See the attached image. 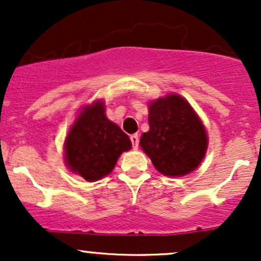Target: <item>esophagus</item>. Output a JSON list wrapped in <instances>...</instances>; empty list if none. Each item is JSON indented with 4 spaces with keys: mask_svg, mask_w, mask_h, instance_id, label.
Returning <instances> with one entry per match:
<instances>
[{
    "mask_svg": "<svg viewBox=\"0 0 261 261\" xmlns=\"http://www.w3.org/2000/svg\"><path fill=\"white\" fill-rule=\"evenodd\" d=\"M130 140H131V142H133V147H134V149H137V147H139V136H137L136 134L131 135Z\"/></svg>",
    "mask_w": 261,
    "mask_h": 261,
    "instance_id": "34e87169",
    "label": "esophagus"
}]
</instances>
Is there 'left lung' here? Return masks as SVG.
Segmentation results:
<instances>
[{"label":"left lung","mask_w":261,"mask_h":261,"mask_svg":"<svg viewBox=\"0 0 261 261\" xmlns=\"http://www.w3.org/2000/svg\"><path fill=\"white\" fill-rule=\"evenodd\" d=\"M149 130L140 139L154 168L167 176H184L200 166L208 147L205 125L181 95L149 100Z\"/></svg>","instance_id":"8db88e82"}]
</instances>
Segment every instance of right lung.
<instances>
[{"mask_svg":"<svg viewBox=\"0 0 261 261\" xmlns=\"http://www.w3.org/2000/svg\"><path fill=\"white\" fill-rule=\"evenodd\" d=\"M131 141L106 114V103L97 99L83 106L68 128L64 143L65 164L70 172L97 181L113 172L122 152L131 149Z\"/></svg>","mask_w":261,"mask_h":261,"instance_id":"add662e5","label":"right lung"}]
</instances>
